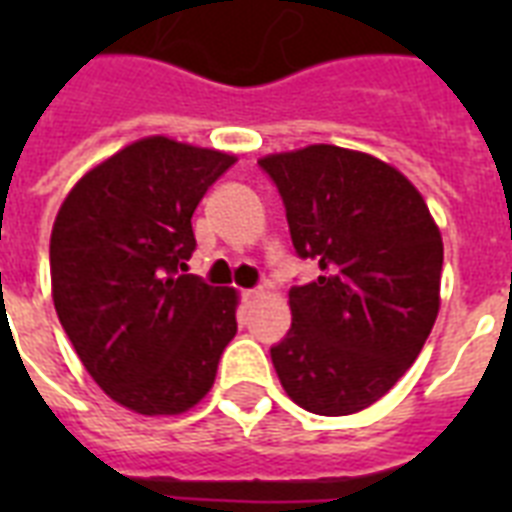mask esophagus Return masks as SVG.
Listing matches in <instances>:
<instances>
[{"label": "esophagus", "mask_w": 512, "mask_h": 512, "mask_svg": "<svg viewBox=\"0 0 512 512\" xmlns=\"http://www.w3.org/2000/svg\"><path fill=\"white\" fill-rule=\"evenodd\" d=\"M241 297H244V303H252V300H257V297H260V289H244V292H241Z\"/></svg>", "instance_id": "obj_1"}]
</instances>
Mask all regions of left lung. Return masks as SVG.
Segmentation results:
<instances>
[{
  "instance_id": "8db88e82",
  "label": "left lung",
  "mask_w": 512,
  "mask_h": 512,
  "mask_svg": "<svg viewBox=\"0 0 512 512\" xmlns=\"http://www.w3.org/2000/svg\"><path fill=\"white\" fill-rule=\"evenodd\" d=\"M287 207L297 255L321 276L289 289L292 329L271 348L281 388L324 417L380 401L420 356L441 308L444 241L404 172L353 148L260 159Z\"/></svg>"
}]
</instances>
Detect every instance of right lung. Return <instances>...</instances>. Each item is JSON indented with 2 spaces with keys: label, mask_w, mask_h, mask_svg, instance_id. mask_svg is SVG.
Wrapping results in <instances>:
<instances>
[{
  "label": "right lung",
  "mask_w": 512,
  "mask_h": 512,
  "mask_svg": "<svg viewBox=\"0 0 512 512\" xmlns=\"http://www.w3.org/2000/svg\"><path fill=\"white\" fill-rule=\"evenodd\" d=\"M233 162L151 135L84 172L60 204L52 303L84 369L130 412L193 409L236 335L239 292L183 273L196 249L193 209Z\"/></svg>",
  "instance_id": "obj_1"
}]
</instances>
